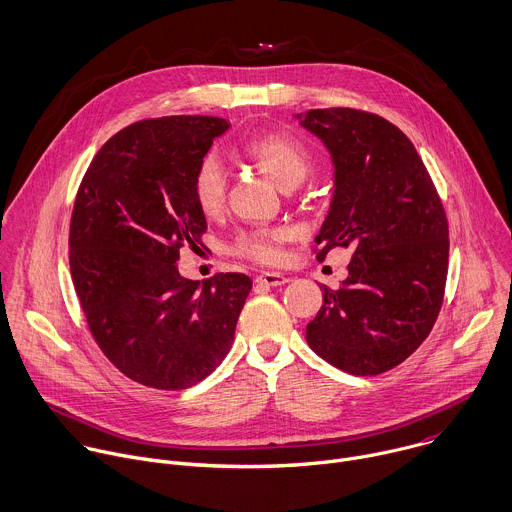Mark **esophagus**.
Masks as SVG:
<instances>
[{"mask_svg":"<svg viewBox=\"0 0 512 512\" xmlns=\"http://www.w3.org/2000/svg\"><path fill=\"white\" fill-rule=\"evenodd\" d=\"M255 281L261 283V285H267V287H279V285H285L289 279L281 273H275V271H263Z\"/></svg>","mask_w":512,"mask_h":512,"instance_id":"1","label":"esophagus"}]
</instances>
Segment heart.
Wrapping results in <instances>:
<instances>
[{
    "label": "heart",
    "mask_w": 512,
    "mask_h": 512,
    "mask_svg": "<svg viewBox=\"0 0 512 512\" xmlns=\"http://www.w3.org/2000/svg\"><path fill=\"white\" fill-rule=\"evenodd\" d=\"M247 156L257 164L279 189L293 191L311 170V154L299 140L287 134H265L247 146ZM227 197V177L221 160L205 154L193 173V199L207 217L221 213ZM291 237L289 229H255L241 233L235 241V253L257 263L275 265L283 259V243Z\"/></svg>",
    "instance_id": "b5f03b06"
}]
</instances>
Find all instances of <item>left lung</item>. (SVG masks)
Listing matches in <instances>:
<instances>
[{
	"label": "left lung",
	"mask_w": 512,
	"mask_h": 512,
	"mask_svg": "<svg viewBox=\"0 0 512 512\" xmlns=\"http://www.w3.org/2000/svg\"><path fill=\"white\" fill-rule=\"evenodd\" d=\"M331 154L333 197L315 237L317 261L352 247L339 289L307 323L309 348L352 376L402 364L428 337L448 273V221L410 138L382 116L354 108L295 116Z\"/></svg>",
	"instance_id": "1"
}]
</instances>
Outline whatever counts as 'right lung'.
Returning <instances> with one entry per match:
<instances>
[{
    "label": "right lung",
    "mask_w": 512,
    "mask_h": 512,
    "mask_svg": "<svg viewBox=\"0 0 512 512\" xmlns=\"http://www.w3.org/2000/svg\"><path fill=\"white\" fill-rule=\"evenodd\" d=\"M217 116H162L114 134L90 162L70 223V273L104 356L130 380L185 390L229 354L251 279L179 273L207 219L193 173L229 130Z\"/></svg>",
    "instance_id": "1"
}]
</instances>
